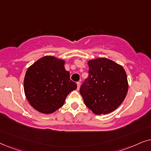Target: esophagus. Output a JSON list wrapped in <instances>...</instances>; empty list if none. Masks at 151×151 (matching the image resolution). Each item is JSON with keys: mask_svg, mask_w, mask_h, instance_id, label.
<instances>
[{"mask_svg": "<svg viewBox=\"0 0 151 151\" xmlns=\"http://www.w3.org/2000/svg\"><path fill=\"white\" fill-rule=\"evenodd\" d=\"M77 90H79L80 88V86H81V83H80V82H77Z\"/></svg>", "mask_w": 151, "mask_h": 151, "instance_id": "34e87169", "label": "esophagus"}]
</instances>
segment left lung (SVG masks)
Returning a JSON list of instances; mask_svg holds the SVG:
<instances>
[{
  "instance_id": "obj_1",
  "label": "left lung",
  "mask_w": 151,
  "mask_h": 151,
  "mask_svg": "<svg viewBox=\"0 0 151 151\" xmlns=\"http://www.w3.org/2000/svg\"><path fill=\"white\" fill-rule=\"evenodd\" d=\"M88 64L89 77L80 88L84 103L94 114H109L121 105L127 94L125 70L104 57L89 60Z\"/></svg>"
}]
</instances>
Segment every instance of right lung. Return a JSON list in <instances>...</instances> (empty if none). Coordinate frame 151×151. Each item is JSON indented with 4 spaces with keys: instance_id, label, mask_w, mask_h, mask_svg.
Listing matches in <instances>:
<instances>
[{
    "instance_id": "right-lung-1",
    "label": "right lung",
    "mask_w": 151,
    "mask_h": 151,
    "mask_svg": "<svg viewBox=\"0 0 151 151\" xmlns=\"http://www.w3.org/2000/svg\"><path fill=\"white\" fill-rule=\"evenodd\" d=\"M65 61L45 56L27 68L24 92L30 105L38 112L52 114L62 107L68 94L77 86L70 80Z\"/></svg>"
}]
</instances>
